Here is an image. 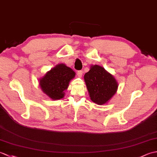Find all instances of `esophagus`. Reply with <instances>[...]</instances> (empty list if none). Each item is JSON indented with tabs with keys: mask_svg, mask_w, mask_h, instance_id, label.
<instances>
[{
	"mask_svg": "<svg viewBox=\"0 0 157 157\" xmlns=\"http://www.w3.org/2000/svg\"><path fill=\"white\" fill-rule=\"evenodd\" d=\"M77 73H78V76L79 77V78H82V74H83L82 71H78V72H77Z\"/></svg>",
	"mask_w": 157,
	"mask_h": 157,
	"instance_id": "1",
	"label": "esophagus"
}]
</instances>
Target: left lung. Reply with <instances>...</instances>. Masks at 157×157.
Wrapping results in <instances>:
<instances>
[{"instance_id":"obj_1","label":"left lung","mask_w":157,"mask_h":157,"mask_svg":"<svg viewBox=\"0 0 157 157\" xmlns=\"http://www.w3.org/2000/svg\"><path fill=\"white\" fill-rule=\"evenodd\" d=\"M84 78L90 100L97 105L106 104L117 91L115 77L100 65H90Z\"/></svg>"}]
</instances>
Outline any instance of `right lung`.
Returning a JSON list of instances; mask_svg holds the SVG:
<instances>
[{"instance_id":"obj_1","label":"right lung","mask_w":157,"mask_h":157,"mask_svg":"<svg viewBox=\"0 0 157 157\" xmlns=\"http://www.w3.org/2000/svg\"><path fill=\"white\" fill-rule=\"evenodd\" d=\"M75 76L72 69L64 63H59L39 79V84L42 92L50 98L59 100L65 96V91Z\"/></svg>"}]
</instances>
